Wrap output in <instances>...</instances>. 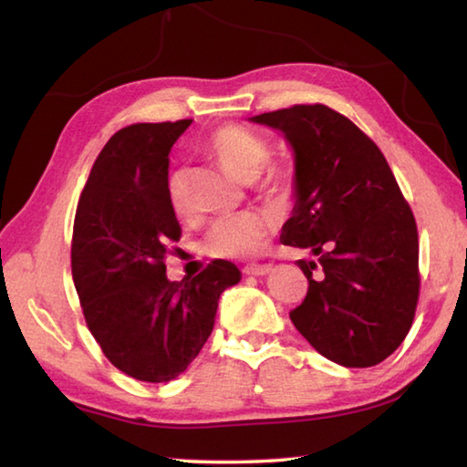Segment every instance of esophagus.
<instances>
[{
	"label": "esophagus",
	"mask_w": 467,
	"mask_h": 467,
	"mask_svg": "<svg viewBox=\"0 0 467 467\" xmlns=\"http://www.w3.org/2000/svg\"><path fill=\"white\" fill-rule=\"evenodd\" d=\"M271 269H274V265H269V263H255V265H247L243 271L247 275H267Z\"/></svg>",
	"instance_id": "esophagus-1"
}]
</instances>
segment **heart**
Returning <instances> with one entry per match:
<instances>
[{
  "label": "heart",
  "instance_id": "heart-1",
  "mask_svg": "<svg viewBox=\"0 0 467 467\" xmlns=\"http://www.w3.org/2000/svg\"><path fill=\"white\" fill-rule=\"evenodd\" d=\"M206 150L216 163L241 182H251L253 188L267 198L285 196L292 185L290 169L284 163H269L271 145L263 134L243 124H224L210 134ZM169 208L175 216L188 214L185 196V169L175 167L165 183ZM274 231V218L265 212L220 218L208 228L202 239V251L218 259L255 257Z\"/></svg>",
  "mask_w": 467,
  "mask_h": 467
}]
</instances>
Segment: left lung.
Masks as SVG:
<instances>
[{"instance_id": "left-lung-1", "label": "left lung", "mask_w": 467, "mask_h": 467, "mask_svg": "<svg viewBox=\"0 0 467 467\" xmlns=\"http://www.w3.org/2000/svg\"><path fill=\"white\" fill-rule=\"evenodd\" d=\"M284 132L296 155V206L282 243L300 259L308 292L290 312L300 335L345 368L392 355L417 312L419 233L386 157L349 118L298 104L251 118Z\"/></svg>"}]
</instances>
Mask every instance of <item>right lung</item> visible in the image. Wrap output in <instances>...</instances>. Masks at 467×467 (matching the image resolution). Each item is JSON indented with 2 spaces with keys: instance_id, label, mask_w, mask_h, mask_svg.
I'll return each instance as SVG.
<instances>
[{
  "instance_id": "obj_1",
  "label": "right lung",
  "mask_w": 467,
  "mask_h": 467,
  "mask_svg": "<svg viewBox=\"0 0 467 467\" xmlns=\"http://www.w3.org/2000/svg\"><path fill=\"white\" fill-rule=\"evenodd\" d=\"M192 120L118 130L93 163L73 223L71 271L83 317L114 368L140 381L188 369L214 328L218 298L239 284L231 261L169 282L182 228L167 202L169 152Z\"/></svg>"
}]
</instances>
